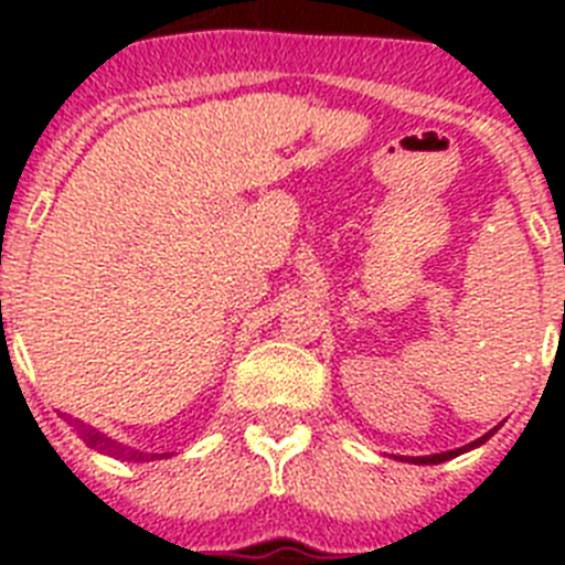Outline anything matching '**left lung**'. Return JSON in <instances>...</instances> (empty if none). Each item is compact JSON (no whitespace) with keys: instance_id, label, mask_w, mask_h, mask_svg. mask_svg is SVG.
<instances>
[{"instance_id":"left-lung-1","label":"left lung","mask_w":565,"mask_h":565,"mask_svg":"<svg viewBox=\"0 0 565 565\" xmlns=\"http://www.w3.org/2000/svg\"><path fill=\"white\" fill-rule=\"evenodd\" d=\"M492 433H495V430H492ZM492 433H487V436H481V438H478V441L467 444V447H461V450H450V452H436V456H418V458H411V461H413V463H441V461H450V458L461 456V452L472 450V447H478V444H483V441H487V438L492 436Z\"/></svg>"}]
</instances>
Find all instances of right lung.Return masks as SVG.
Returning a JSON list of instances; mask_svg holds the SVG:
<instances>
[{
    "label": "right lung",
    "instance_id": "right-lung-1",
    "mask_svg": "<svg viewBox=\"0 0 565 565\" xmlns=\"http://www.w3.org/2000/svg\"><path fill=\"white\" fill-rule=\"evenodd\" d=\"M76 433L87 447H93V450L98 452H107V456L113 458H121V461H154V458L169 456V452H161V456H158V452H149L147 456V452L141 450H132V447H127V444L115 441V438L104 436V433H98L96 427H89V424H82V422H78Z\"/></svg>",
    "mask_w": 565,
    "mask_h": 565
}]
</instances>
